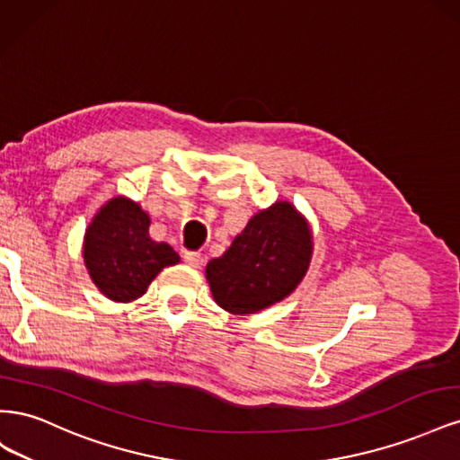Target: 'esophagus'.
I'll return each mask as SVG.
<instances>
[{"label":"esophagus","mask_w":460,"mask_h":460,"mask_svg":"<svg viewBox=\"0 0 460 460\" xmlns=\"http://www.w3.org/2000/svg\"><path fill=\"white\" fill-rule=\"evenodd\" d=\"M184 262L191 269H201L205 259L201 253H184Z\"/></svg>","instance_id":"34e87169"}]
</instances>
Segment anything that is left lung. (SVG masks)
I'll use <instances>...</instances> for the list:
<instances>
[{"instance_id": "left-lung-1", "label": "left lung", "mask_w": 460, "mask_h": 460, "mask_svg": "<svg viewBox=\"0 0 460 460\" xmlns=\"http://www.w3.org/2000/svg\"><path fill=\"white\" fill-rule=\"evenodd\" d=\"M313 232L289 201H276L249 218L205 276L218 307L255 314L296 291L313 259Z\"/></svg>"}]
</instances>
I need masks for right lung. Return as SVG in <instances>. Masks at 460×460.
I'll return each instance as SVG.
<instances>
[{
	"instance_id": "add662e5",
	"label": "right lung",
	"mask_w": 460,
	"mask_h": 460,
	"mask_svg": "<svg viewBox=\"0 0 460 460\" xmlns=\"http://www.w3.org/2000/svg\"><path fill=\"white\" fill-rule=\"evenodd\" d=\"M151 218L140 203L124 196L109 199L93 215L84 234V264L92 282L115 303H130L164 269L180 262L164 242L149 238Z\"/></svg>"
}]
</instances>
